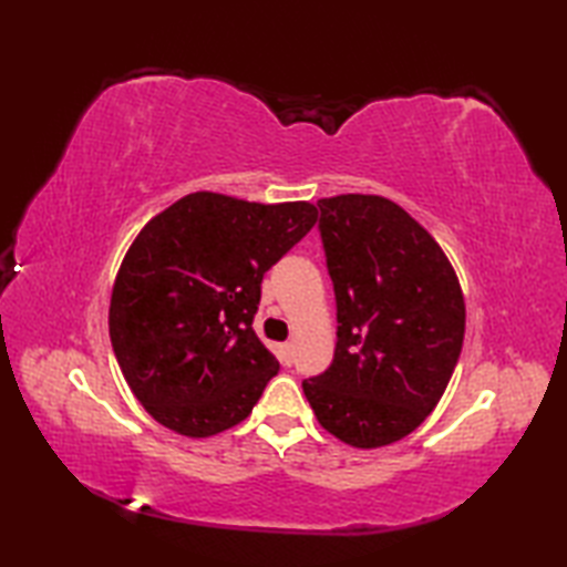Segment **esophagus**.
<instances>
[{"label":"esophagus","instance_id":"34e87169","mask_svg":"<svg viewBox=\"0 0 567 567\" xmlns=\"http://www.w3.org/2000/svg\"><path fill=\"white\" fill-rule=\"evenodd\" d=\"M280 360H282V365H292V360H295V346L292 343L280 346Z\"/></svg>","mask_w":567,"mask_h":567}]
</instances>
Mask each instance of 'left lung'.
Instances as JSON below:
<instances>
[{
  "label": "left lung",
  "instance_id": "left-lung-1",
  "mask_svg": "<svg viewBox=\"0 0 567 567\" xmlns=\"http://www.w3.org/2000/svg\"><path fill=\"white\" fill-rule=\"evenodd\" d=\"M336 295L331 365L302 382L319 424L355 449L412 433L445 392L465 336L449 258L400 204L378 195L319 199Z\"/></svg>",
  "mask_w": 567,
  "mask_h": 567
}]
</instances>
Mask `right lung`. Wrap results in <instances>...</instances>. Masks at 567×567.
I'll list each match as a JSON object with an SVG mask.
<instances>
[{
	"label": "right lung",
	"mask_w": 567,
	"mask_h": 567,
	"mask_svg": "<svg viewBox=\"0 0 567 567\" xmlns=\"http://www.w3.org/2000/svg\"><path fill=\"white\" fill-rule=\"evenodd\" d=\"M315 224L309 202L195 192L141 228L116 275L110 336L158 424L207 439L252 412L280 370L252 331L262 277Z\"/></svg>",
	"instance_id": "obj_1"
}]
</instances>
